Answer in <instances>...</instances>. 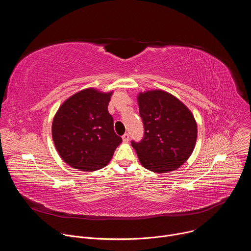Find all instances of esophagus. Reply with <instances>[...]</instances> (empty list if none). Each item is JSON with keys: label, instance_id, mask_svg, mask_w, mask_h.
<instances>
[{"label": "esophagus", "instance_id": "esophagus-1", "mask_svg": "<svg viewBox=\"0 0 251 251\" xmlns=\"http://www.w3.org/2000/svg\"><path fill=\"white\" fill-rule=\"evenodd\" d=\"M129 138H130V136H129L128 133H125V134L122 136V139H123L124 142H128V141H129Z\"/></svg>", "mask_w": 251, "mask_h": 251}]
</instances>
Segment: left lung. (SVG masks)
<instances>
[{
	"label": "left lung",
	"mask_w": 251,
	"mask_h": 251,
	"mask_svg": "<svg viewBox=\"0 0 251 251\" xmlns=\"http://www.w3.org/2000/svg\"><path fill=\"white\" fill-rule=\"evenodd\" d=\"M144 126L142 140L131 141L140 163L156 173L174 171L194 151L198 128L192 112L172 94L153 90L138 96Z\"/></svg>",
	"instance_id": "8db88e82"
}]
</instances>
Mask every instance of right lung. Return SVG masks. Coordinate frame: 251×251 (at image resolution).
I'll return each instance as SVG.
<instances>
[{"instance_id": "right-lung-1", "label": "right lung", "mask_w": 251, "mask_h": 251, "mask_svg": "<svg viewBox=\"0 0 251 251\" xmlns=\"http://www.w3.org/2000/svg\"><path fill=\"white\" fill-rule=\"evenodd\" d=\"M110 93L89 88L69 97L52 122V139L61 159L86 172L102 169L122 142L108 112Z\"/></svg>"}]
</instances>
